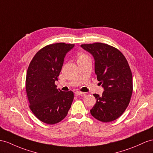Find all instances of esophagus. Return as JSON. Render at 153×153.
I'll return each mask as SVG.
<instances>
[{"label":"esophagus","mask_w":153,"mask_h":153,"mask_svg":"<svg viewBox=\"0 0 153 153\" xmlns=\"http://www.w3.org/2000/svg\"><path fill=\"white\" fill-rule=\"evenodd\" d=\"M84 92H79V91H76L75 92V95L76 96H80L82 94H84Z\"/></svg>","instance_id":"obj_1"}]
</instances>
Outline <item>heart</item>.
<instances>
[{
  "mask_svg": "<svg viewBox=\"0 0 153 153\" xmlns=\"http://www.w3.org/2000/svg\"><path fill=\"white\" fill-rule=\"evenodd\" d=\"M88 56H87V55H85V53H80L79 54V59H85V58H87Z\"/></svg>",
  "mask_w": 153,
  "mask_h": 153,
  "instance_id": "1",
  "label": "heart"
}]
</instances>
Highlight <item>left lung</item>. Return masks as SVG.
<instances>
[{
	"label": "left lung",
	"instance_id": "obj_1",
	"mask_svg": "<svg viewBox=\"0 0 153 153\" xmlns=\"http://www.w3.org/2000/svg\"><path fill=\"white\" fill-rule=\"evenodd\" d=\"M95 61L97 79L102 84V96L96 99L91 114L97 120L110 122L121 116L127 108L132 93V76L128 62L119 50L107 44L95 42L81 45Z\"/></svg>",
	"mask_w": 153,
	"mask_h": 153
}]
</instances>
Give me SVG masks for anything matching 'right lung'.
Instances as JSON below:
<instances>
[{"label":"right lung","mask_w":153,"mask_h":153,"mask_svg":"<svg viewBox=\"0 0 153 153\" xmlns=\"http://www.w3.org/2000/svg\"><path fill=\"white\" fill-rule=\"evenodd\" d=\"M74 46L64 42L45 46L35 55L27 70L26 91L30 108L45 123L60 122L71 107L73 92L57 89L55 81L58 80L66 54Z\"/></svg>","instance_id":"1"}]
</instances>
